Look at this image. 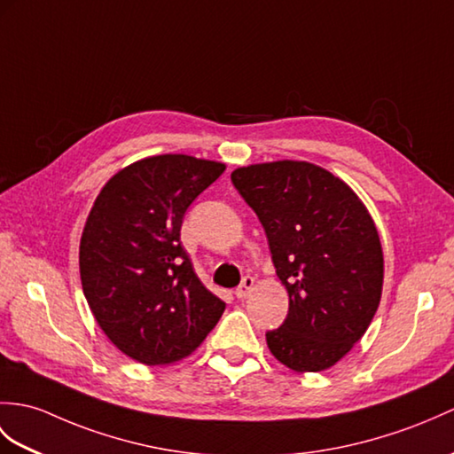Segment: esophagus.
Here are the masks:
<instances>
[{"mask_svg": "<svg viewBox=\"0 0 454 454\" xmlns=\"http://www.w3.org/2000/svg\"><path fill=\"white\" fill-rule=\"evenodd\" d=\"M253 288H255V278H253V277H244V280H241V284L236 288V298L238 300H246Z\"/></svg>", "mask_w": 454, "mask_h": 454, "instance_id": "34e87169", "label": "esophagus"}]
</instances>
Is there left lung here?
<instances>
[{
    "instance_id": "8db88e82",
    "label": "left lung",
    "mask_w": 454,
    "mask_h": 454,
    "mask_svg": "<svg viewBox=\"0 0 454 454\" xmlns=\"http://www.w3.org/2000/svg\"><path fill=\"white\" fill-rule=\"evenodd\" d=\"M231 182L265 228L288 292L286 321L267 333L270 354L298 373L329 370L381 301L385 261L370 210L344 179L305 160L239 166Z\"/></svg>"
}]
</instances>
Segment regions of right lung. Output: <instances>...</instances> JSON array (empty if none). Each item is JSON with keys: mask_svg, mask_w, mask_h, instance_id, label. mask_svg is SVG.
I'll list each match as a JSON object with an SVG mask.
<instances>
[{"mask_svg": "<svg viewBox=\"0 0 454 454\" xmlns=\"http://www.w3.org/2000/svg\"><path fill=\"white\" fill-rule=\"evenodd\" d=\"M224 170L189 154L146 156L94 199L79 244L82 294L102 333L135 362L184 360L226 309L179 244L187 207Z\"/></svg>", "mask_w": 454, "mask_h": 454, "instance_id": "1", "label": "right lung"}]
</instances>
